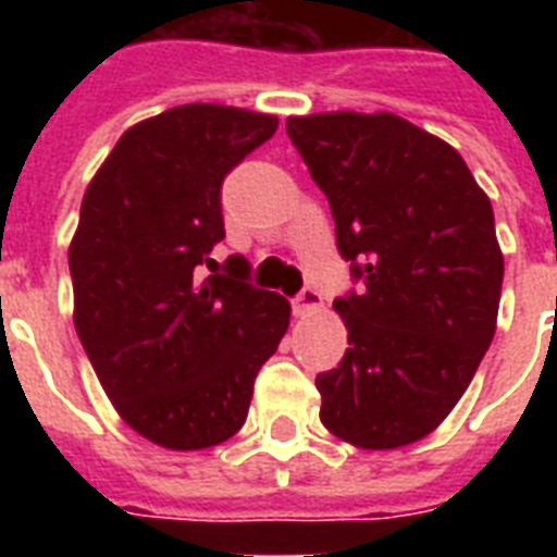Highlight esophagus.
Wrapping results in <instances>:
<instances>
[{"label":"esophagus","mask_w":557,"mask_h":557,"mask_svg":"<svg viewBox=\"0 0 557 557\" xmlns=\"http://www.w3.org/2000/svg\"><path fill=\"white\" fill-rule=\"evenodd\" d=\"M292 306H295V314L306 318V314H314L318 309H321L323 297H321V292H318V288L306 286V288H300V295L292 300Z\"/></svg>","instance_id":"esophagus-1"}]
</instances>
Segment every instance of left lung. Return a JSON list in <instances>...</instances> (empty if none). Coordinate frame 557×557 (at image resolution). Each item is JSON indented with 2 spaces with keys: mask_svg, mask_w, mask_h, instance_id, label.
Masks as SVG:
<instances>
[{
  "mask_svg": "<svg viewBox=\"0 0 557 557\" xmlns=\"http://www.w3.org/2000/svg\"><path fill=\"white\" fill-rule=\"evenodd\" d=\"M286 133L358 283L335 300L349 349L314 379L321 422L356 448L410 445L454 410L497 330L492 201L450 144L389 112L288 117Z\"/></svg>",
  "mask_w": 557,
  "mask_h": 557,
  "instance_id": "left-lung-1",
  "label": "left lung"
}]
</instances>
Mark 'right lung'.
<instances>
[{
  "label": "right lung",
  "mask_w": 557,
  "mask_h": 557,
  "mask_svg": "<svg viewBox=\"0 0 557 557\" xmlns=\"http://www.w3.org/2000/svg\"><path fill=\"white\" fill-rule=\"evenodd\" d=\"M274 133L248 109H168L121 135L83 196L74 326L121 419L161 448L231 440L288 330L292 306L248 283L245 257L213 260L222 182Z\"/></svg>",
  "instance_id": "obj_1"
}]
</instances>
